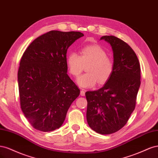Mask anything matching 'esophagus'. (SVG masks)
Masks as SVG:
<instances>
[{
    "instance_id": "obj_1",
    "label": "esophagus",
    "mask_w": 158,
    "mask_h": 158,
    "mask_svg": "<svg viewBox=\"0 0 158 158\" xmlns=\"http://www.w3.org/2000/svg\"><path fill=\"white\" fill-rule=\"evenodd\" d=\"M80 95H82V96H84V95H85V90L84 89H81Z\"/></svg>"
}]
</instances>
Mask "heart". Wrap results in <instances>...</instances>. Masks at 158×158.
I'll list each match as a JSON object with an SVG mask.
<instances>
[{"mask_svg":"<svg viewBox=\"0 0 158 158\" xmlns=\"http://www.w3.org/2000/svg\"><path fill=\"white\" fill-rule=\"evenodd\" d=\"M67 66L70 73L78 76L88 65L87 73L79 76L76 83L82 88L93 87L106 83L111 77L114 70L113 60L107 55V52L98 45L84 47L80 56L76 52H71L67 58Z\"/></svg>","mask_w":158,"mask_h":158,"instance_id":"heart-1","label":"heart"}]
</instances>
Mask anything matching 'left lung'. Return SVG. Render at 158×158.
<instances>
[{
  "label": "left lung",
  "instance_id": "8db88e82",
  "mask_svg": "<svg viewBox=\"0 0 158 158\" xmlns=\"http://www.w3.org/2000/svg\"><path fill=\"white\" fill-rule=\"evenodd\" d=\"M100 40L112 47L114 70L102 88L85 92L86 118L93 131L110 135L125 126L135 110L140 85V66L135 51L124 41L113 35Z\"/></svg>",
  "mask_w": 158,
  "mask_h": 158
}]
</instances>
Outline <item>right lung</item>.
<instances>
[{
  "label": "right lung",
  "mask_w": 158,
  "mask_h": 158,
  "mask_svg": "<svg viewBox=\"0 0 158 158\" xmlns=\"http://www.w3.org/2000/svg\"><path fill=\"white\" fill-rule=\"evenodd\" d=\"M83 36L79 31L52 30L36 38L23 52L18 72L20 106L38 131L60 128L79 96V88L66 73V52Z\"/></svg>",
  "instance_id": "right-lung-1"
}]
</instances>
